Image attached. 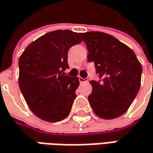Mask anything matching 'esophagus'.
<instances>
[{
    "mask_svg": "<svg viewBox=\"0 0 153 153\" xmlns=\"http://www.w3.org/2000/svg\"><path fill=\"white\" fill-rule=\"evenodd\" d=\"M79 82H80V83H85V82H87V81H88V78H86V79H83V78L79 77Z\"/></svg>",
    "mask_w": 153,
    "mask_h": 153,
    "instance_id": "esophagus-1",
    "label": "esophagus"
}]
</instances>
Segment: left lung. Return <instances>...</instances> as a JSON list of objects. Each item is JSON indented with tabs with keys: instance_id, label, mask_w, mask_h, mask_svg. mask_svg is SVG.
Wrapping results in <instances>:
<instances>
[{
	"instance_id": "obj_1",
	"label": "left lung",
	"mask_w": 153,
	"mask_h": 153,
	"mask_svg": "<svg viewBox=\"0 0 153 153\" xmlns=\"http://www.w3.org/2000/svg\"><path fill=\"white\" fill-rule=\"evenodd\" d=\"M94 61L100 80H92L88 100L94 113L105 120L124 114L138 94L142 66L135 53L112 35L102 32L79 33Z\"/></svg>"
}]
</instances>
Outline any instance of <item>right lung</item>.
I'll use <instances>...</instances> for the list:
<instances>
[{
    "instance_id": "add662e5",
    "label": "right lung",
    "mask_w": 153,
    "mask_h": 153,
    "mask_svg": "<svg viewBox=\"0 0 153 153\" xmlns=\"http://www.w3.org/2000/svg\"><path fill=\"white\" fill-rule=\"evenodd\" d=\"M80 34L70 30L49 32L29 44L19 59V85L28 107L40 119L58 122L69 115L77 77L65 75L68 50L80 43Z\"/></svg>"
}]
</instances>
